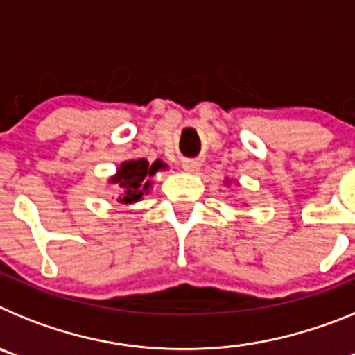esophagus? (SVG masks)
I'll use <instances>...</instances> for the list:
<instances>
[{
  "mask_svg": "<svg viewBox=\"0 0 355 355\" xmlns=\"http://www.w3.org/2000/svg\"><path fill=\"white\" fill-rule=\"evenodd\" d=\"M183 168L187 172H197L199 171V162H196V159H183Z\"/></svg>",
  "mask_w": 355,
  "mask_h": 355,
  "instance_id": "esophagus-1",
  "label": "esophagus"
}]
</instances>
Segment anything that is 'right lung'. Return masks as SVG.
Here are the masks:
<instances>
[{"label": "right lung", "mask_w": 355, "mask_h": 355, "mask_svg": "<svg viewBox=\"0 0 355 355\" xmlns=\"http://www.w3.org/2000/svg\"><path fill=\"white\" fill-rule=\"evenodd\" d=\"M162 167L163 163L159 159L153 165H149V162L144 158L130 159V162L122 163L117 171V175L112 178V183L117 184L122 190L119 202L131 205V202H137V200L142 199L149 192L150 187V181H147V178L155 175V172Z\"/></svg>", "instance_id": "1"}]
</instances>
